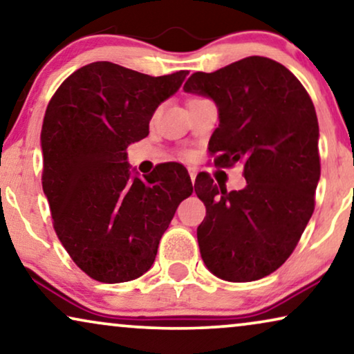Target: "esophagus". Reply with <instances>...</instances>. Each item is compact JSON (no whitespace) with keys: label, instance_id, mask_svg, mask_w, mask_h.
Returning a JSON list of instances; mask_svg holds the SVG:
<instances>
[{"label":"esophagus","instance_id":"1","mask_svg":"<svg viewBox=\"0 0 354 354\" xmlns=\"http://www.w3.org/2000/svg\"><path fill=\"white\" fill-rule=\"evenodd\" d=\"M188 172H190V178H192V182L195 183V178H196V171L193 167H190L188 169Z\"/></svg>","mask_w":354,"mask_h":354}]
</instances>
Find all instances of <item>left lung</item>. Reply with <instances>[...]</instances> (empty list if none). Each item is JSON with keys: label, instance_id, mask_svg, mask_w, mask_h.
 <instances>
[{"label": "left lung", "instance_id": "8db88e82", "mask_svg": "<svg viewBox=\"0 0 354 354\" xmlns=\"http://www.w3.org/2000/svg\"><path fill=\"white\" fill-rule=\"evenodd\" d=\"M219 111L209 140L214 164H243L246 187L227 192L203 174L195 192L206 206L198 245L206 268L229 282L277 270L301 239L321 177L319 124L308 91L277 61L250 56L185 82Z\"/></svg>", "mask_w": 354, "mask_h": 354}]
</instances>
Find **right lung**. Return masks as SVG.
<instances>
[{
	"label": "right lung",
	"instance_id": "obj_1",
	"mask_svg": "<svg viewBox=\"0 0 354 354\" xmlns=\"http://www.w3.org/2000/svg\"><path fill=\"white\" fill-rule=\"evenodd\" d=\"M187 74L151 77L91 62L67 77L48 104L43 192L57 239L98 282H129L147 272L177 206L192 195L180 164H162L140 178L127 162L129 145L147 137L154 111Z\"/></svg>",
	"mask_w": 354,
	"mask_h": 354
}]
</instances>
